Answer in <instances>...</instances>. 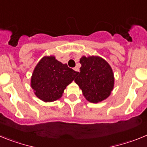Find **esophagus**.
<instances>
[{
    "label": "esophagus",
    "instance_id": "obj_1",
    "mask_svg": "<svg viewBox=\"0 0 147 147\" xmlns=\"http://www.w3.org/2000/svg\"><path fill=\"white\" fill-rule=\"evenodd\" d=\"M74 70L75 71V72H79V69H78V67H75V68H74Z\"/></svg>",
    "mask_w": 147,
    "mask_h": 147
}]
</instances>
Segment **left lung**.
Returning a JSON list of instances; mask_svg holds the SVG:
<instances>
[{
	"label": "left lung",
	"instance_id": "left-lung-1",
	"mask_svg": "<svg viewBox=\"0 0 147 147\" xmlns=\"http://www.w3.org/2000/svg\"><path fill=\"white\" fill-rule=\"evenodd\" d=\"M81 67L75 82L78 85L87 101L97 103L111 95L114 87V76L111 67L98 55H83Z\"/></svg>",
	"mask_w": 147,
	"mask_h": 147
}]
</instances>
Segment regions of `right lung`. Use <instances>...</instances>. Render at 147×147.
<instances>
[{
    "label": "right lung",
    "instance_id": "right-lung-1",
    "mask_svg": "<svg viewBox=\"0 0 147 147\" xmlns=\"http://www.w3.org/2000/svg\"><path fill=\"white\" fill-rule=\"evenodd\" d=\"M77 75L78 72L55 59L54 55H46L33 71L31 86L38 98L51 102L61 97L64 89Z\"/></svg>",
    "mask_w": 147,
    "mask_h": 147
}]
</instances>
